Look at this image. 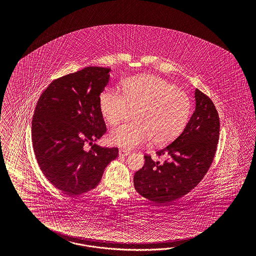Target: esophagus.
I'll use <instances>...</instances> for the list:
<instances>
[{"label": "esophagus", "instance_id": "1", "mask_svg": "<svg viewBox=\"0 0 256 256\" xmlns=\"http://www.w3.org/2000/svg\"><path fill=\"white\" fill-rule=\"evenodd\" d=\"M130 154V151L126 150V149H119V156H128Z\"/></svg>", "mask_w": 256, "mask_h": 256}]
</instances>
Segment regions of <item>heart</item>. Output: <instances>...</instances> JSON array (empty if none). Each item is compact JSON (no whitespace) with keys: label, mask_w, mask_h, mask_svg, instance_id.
<instances>
[{"label":"heart","mask_w":256,"mask_h":256,"mask_svg":"<svg viewBox=\"0 0 256 256\" xmlns=\"http://www.w3.org/2000/svg\"><path fill=\"white\" fill-rule=\"evenodd\" d=\"M101 114L110 126L119 124L130 110H135L134 123L112 130L108 142L132 149L150 139L163 146L176 139L185 128L192 102L185 92L169 82L153 75H140L123 84V94L106 89L100 96Z\"/></svg>","instance_id":"b5f03b06"}]
</instances>
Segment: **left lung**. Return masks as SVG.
Masks as SVG:
<instances>
[{
    "mask_svg": "<svg viewBox=\"0 0 256 256\" xmlns=\"http://www.w3.org/2000/svg\"><path fill=\"white\" fill-rule=\"evenodd\" d=\"M195 110L185 130L169 146L156 151L162 162L146 155L144 167L134 174L138 194L150 201L167 204L197 186L214 160L220 135V118L210 98L195 90Z\"/></svg>",
    "mask_w": 256,
    "mask_h": 256,
    "instance_id": "8db88e82",
    "label": "left lung"
}]
</instances>
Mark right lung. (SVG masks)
Returning <instances> with one entry per match:
<instances>
[{
	"mask_svg": "<svg viewBox=\"0 0 256 256\" xmlns=\"http://www.w3.org/2000/svg\"><path fill=\"white\" fill-rule=\"evenodd\" d=\"M110 68L88 66L54 80L41 94L32 121L34 155L46 178L68 195L86 194L100 182L118 148L86 144L107 130L100 96Z\"/></svg>",
	"mask_w": 256,
	"mask_h": 256,
	"instance_id": "right-lung-1",
	"label": "right lung"
}]
</instances>
